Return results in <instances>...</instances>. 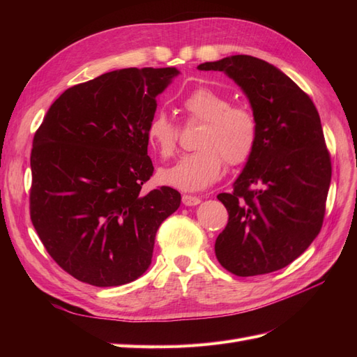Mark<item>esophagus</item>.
<instances>
[{"instance_id":"1","label":"esophagus","mask_w":357,"mask_h":357,"mask_svg":"<svg viewBox=\"0 0 357 357\" xmlns=\"http://www.w3.org/2000/svg\"><path fill=\"white\" fill-rule=\"evenodd\" d=\"M181 201H183V204L188 205V207H193V205H198L201 202V198H198L195 195H183Z\"/></svg>"}]
</instances>
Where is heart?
I'll return each instance as SVG.
<instances>
[{"instance_id":"obj_1","label":"heart","mask_w":357,"mask_h":357,"mask_svg":"<svg viewBox=\"0 0 357 357\" xmlns=\"http://www.w3.org/2000/svg\"><path fill=\"white\" fill-rule=\"evenodd\" d=\"M189 122H202L195 138L198 150L160 172V180L181 190H201L219 178L223 162L229 167L245 164L259 142L256 114L245 105H232L228 96L211 88H197L180 102ZM150 149L162 159L177 153L178 126L158 112L146 128Z\"/></svg>"}]
</instances>
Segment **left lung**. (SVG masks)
<instances>
[{"mask_svg":"<svg viewBox=\"0 0 357 357\" xmlns=\"http://www.w3.org/2000/svg\"><path fill=\"white\" fill-rule=\"evenodd\" d=\"M223 71L240 86L259 122V142L231 193L215 240L220 265L238 277L282 269L319 235L332 165L314 102L284 73L248 55L198 66Z\"/></svg>","mask_w":357,"mask_h":357,"instance_id":"1","label":"left lung"}]
</instances>
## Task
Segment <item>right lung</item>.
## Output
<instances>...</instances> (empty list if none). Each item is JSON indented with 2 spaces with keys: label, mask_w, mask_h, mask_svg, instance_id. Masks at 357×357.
Instances as JSON below:
<instances>
[{
  "label": "right lung",
  "mask_w": 357,
  "mask_h": 357,
  "mask_svg": "<svg viewBox=\"0 0 357 357\" xmlns=\"http://www.w3.org/2000/svg\"><path fill=\"white\" fill-rule=\"evenodd\" d=\"M176 68H123L75 84L50 105L31 150V222L63 271L122 286L152 262L160 223L180 207L153 174L146 128Z\"/></svg>",
  "instance_id": "1"
}]
</instances>
